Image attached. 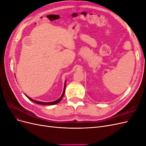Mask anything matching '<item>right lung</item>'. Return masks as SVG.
Returning <instances> with one entry per match:
<instances>
[{"mask_svg": "<svg viewBox=\"0 0 146 146\" xmlns=\"http://www.w3.org/2000/svg\"><path fill=\"white\" fill-rule=\"evenodd\" d=\"M65 88H66V82H65V83H64V90H63V92L62 95H61V96L60 97V98L58 99H57L56 100H55V101H54V102H39V101L34 100H33L32 98H29V96H27V95H25V96L27 97V98H28L29 99H30L31 101L33 102H34V103H35V104H40V105H55V104H56L59 103L60 102L61 100V99H63V96H64V92H65Z\"/></svg>", "mask_w": 146, "mask_h": 146, "instance_id": "obj_1", "label": "right lung"}]
</instances>
